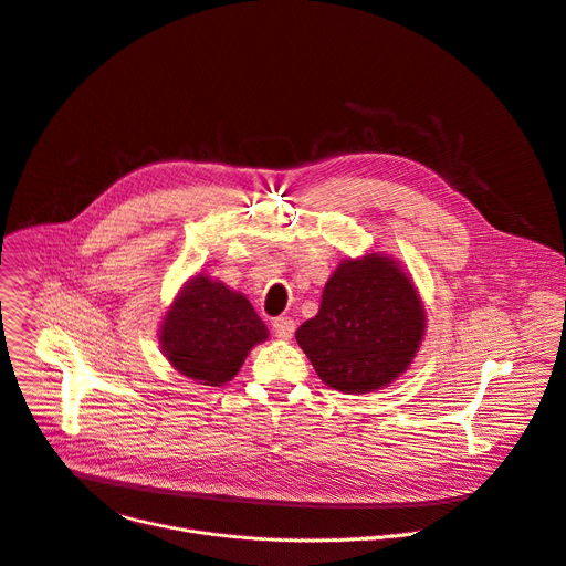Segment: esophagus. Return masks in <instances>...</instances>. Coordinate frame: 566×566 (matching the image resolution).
<instances>
[{
	"label": "esophagus",
	"instance_id": "obj_1",
	"mask_svg": "<svg viewBox=\"0 0 566 566\" xmlns=\"http://www.w3.org/2000/svg\"><path fill=\"white\" fill-rule=\"evenodd\" d=\"M293 329H295V323L291 318H275L273 321V334L277 338H291Z\"/></svg>",
	"mask_w": 566,
	"mask_h": 566
}]
</instances>
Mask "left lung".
<instances>
[{"label": "left lung", "instance_id": "1", "mask_svg": "<svg viewBox=\"0 0 566 566\" xmlns=\"http://www.w3.org/2000/svg\"><path fill=\"white\" fill-rule=\"evenodd\" d=\"M423 332L417 286L400 263L370 252L338 263L318 314L297 327L295 338L327 387L368 394L409 368Z\"/></svg>", "mask_w": 566, "mask_h": 566}]
</instances>
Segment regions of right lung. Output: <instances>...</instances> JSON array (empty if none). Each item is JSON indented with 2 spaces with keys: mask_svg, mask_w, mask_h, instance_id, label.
I'll return each instance as SVG.
<instances>
[{
  "mask_svg": "<svg viewBox=\"0 0 566 566\" xmlns=\"http://www.w3.org/2000/svg\"><path fill=\"white\" fill-rule=\"evenodd\" d=\"M266 338L269 327L250 300L207 275L186 282L159 334L175 370L209 387L230 382L248 353Z\"/></svg>",
  "mask_w": 566,
  "mask_h": 566,
  "instance_id": "add662e5",
  "label": "right lung"
}]
</instances>
